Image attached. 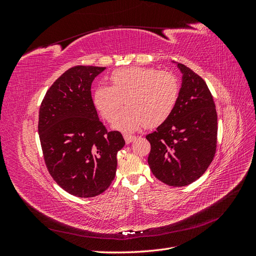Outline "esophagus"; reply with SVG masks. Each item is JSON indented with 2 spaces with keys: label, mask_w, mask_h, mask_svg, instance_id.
Segmentation results:
<instances>
[{
  "label": "esophagus",
  "mask_w": 256,
  "mask_h": 256,
  "mask_svg": "<svg viewBox=\"0 0 256 256\" xmlns=\"http://www.w3.org/2000/svg\"><path fill=\"white\" fill-rule=\"evenodd\" d=\"M124 138H125L126 143H127V144H129V143H131V142H134V141L136 140V136H132V134H124Z\"/></svg>",
  "instance_id": "obj_1"
}]
</instances>
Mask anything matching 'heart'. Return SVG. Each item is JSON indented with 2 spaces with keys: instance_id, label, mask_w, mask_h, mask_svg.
<instances>
[{
  "instance_id": "obj_1",
  "label": "heart",
  "mask_w": 256,
  "mask_h": 256,
  "mask_svg": "<svg viewBox=\"0 0 256 256\" xmlns=\"http://www.w3.org/2000/svg\"><path fill=\"white\" fill-rule=\"evenodd\" d=\"M111 86L99 85L92 102L102 118L113 120L123 103L128 108L113 122V127L134 131L144 126L154 128L172 115L180 98V82L175 74L156 68H120L110 74Z\"/></svg>"
}]
</instances>
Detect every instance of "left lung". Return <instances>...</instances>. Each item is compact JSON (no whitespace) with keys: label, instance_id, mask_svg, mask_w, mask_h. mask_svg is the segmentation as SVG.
Returning <instances> with one entry per match:
<instances>
[{"label":"left lung","instance_id":"1","mask_svg":"<svg viewBox=\"0 0 256 256\" xmlns=\"http://www.w3.org/2000/svg\"><path fill=\"white\" fill-rule=\"evenodd\" d=\"M182 88L172 115L147 134L150 152L147 161L159 180L182 187L202 176L214 157L216 111L206 82L184 64Z\"/></svg>","mask_w":256,"mask_h":256}]
</instances>
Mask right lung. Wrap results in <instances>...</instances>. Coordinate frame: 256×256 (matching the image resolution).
Segmentation results:
<instances>
[{
  "label": "right lung",
  "mask_w": 256,
  "mask_h": 256,
  "mask_svg": "<svg viewBox=\"0 0 256 256\" xmlns=\"http://www.w3.org/2000/svg\"><path fill=\"white\" fill-rule=\"evenodd\" d=\"M106 67L74 66L46 92L38 134L44 164L56 182L78 198H92L112 184L125 140L98 118L90 86Z\"/></svg>",
  "instance_id": "obj_1"
}]
</instances>
